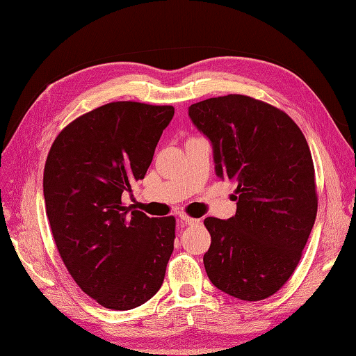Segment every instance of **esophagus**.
Instances as JSON below:
<instances>
[{
	"mask_svg": "<svg viewBox=\"0 0 356 356\" xmlns=\"http://www.w3.org/2000/svg\"><path fill=\"white\" fill-rule=\"evenodd\" d=\"M179 218H180V222H184L188 226H195V225H200L202 223L200 218H194V217H190V216H186V214H180Z\"/></svg>",
	"mask_w": 356,
	"mask_h": 356,
	"instance_id": "esophagus-1",
	"label": "esophagus"
}]
</instances>
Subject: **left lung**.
<instances>
[{
	"instance_id": "1",
	"label": "left lung",
	"mask_w": 356,
	"mask_h": 356,
	"mask_svg": "<svg viewBox=\"0 0 356 356\" xmlns=\"http://www.w3.org/2000/svg\"><path fill=\"white\" fill-rule=\"evenodd\" d=\"M188 115L213 143L217 176L237 185L236 216L203 222L207 274L238 300L268 298L298 266L318 208L305 134L284 111L245 95L209 97Z\"/></svg>"
}]
</instances>
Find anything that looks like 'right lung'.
I'll return each instance as SVG.
<instances>
[{
    "label": "right lung",
    "instance_id": "right-lung-1",
    "mask_svg": "<svg viewBox=\"0 0 356 356\" xmlns=\"http://www.w3.org/2000/svg\"><path fill=\"white\" fill-rule=\"evenodd\" d=\"M171 105L105 104L56 136L44 166V200L58 252L88 297L130 311L161 289L176 218L124 207L122 193L145 177Z\"/></svg>",
    "mask_w": 356,
    "mask_h": 356
}]
</instances>
